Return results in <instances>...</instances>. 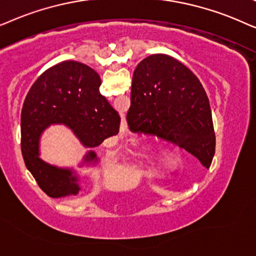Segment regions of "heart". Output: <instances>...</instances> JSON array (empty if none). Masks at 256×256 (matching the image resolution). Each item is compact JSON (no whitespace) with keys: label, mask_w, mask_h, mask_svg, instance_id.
<instances>
[{"label":"heart","mask_w":256,"mask_h":256,"mask_svg":"<svg viewBox=\"0 0 256 256\" xmlns=\"http://www.w3.org/2000/svg\"><path fill=\"white\" fill-rule=\"evenodd\" d=\"M158 152H162V148H156V151H150V150H144V151L142 152V154L144 158L146 159H150V158H153V156H156V154Z\"/></svg>","instance_id":"1"}]
</instances>
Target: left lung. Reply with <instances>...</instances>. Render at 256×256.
<instances>
[{"mask_svg":"<svg viewBox=\"0 0 256 256\" xmlns=\"http://www.w3.org/2000/svg\"><path fill=\"white\" fill-rule=\"evenodd\" d=\"M126 120L134 134L178 145L210 166L216 134L208 97L196 74L168 54H151L136 68Z\"/></svg>","mask_w":256,"mask_h":256,"instance_id":"left-lung-1","label":"left lung"}]
</instances>
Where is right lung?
I'll return each instance as SVG.
<instances>
[{
    "mask_svg": "<svg viewBox=\"0 0 256 256\" xmlns=\"http://www.w3.org/2000/svg\"><path fill=\"white\" fill-rule=\"evenodd\" d=\"M100 77L83 63L66 60L44 71L26 94L21 114V150L26 168L51 198L77 196L78 176L72 170L40 158V134L52 124L68 126L85 148H97L119 132L120 117L102 96ZM88 151L84 162H97Z\"/></svg>",
    "mask_w": 256,
    "mask_h": 256,
    "instance_id": "right-lung-1",
    "label": "right lung"
}]
</instances>
